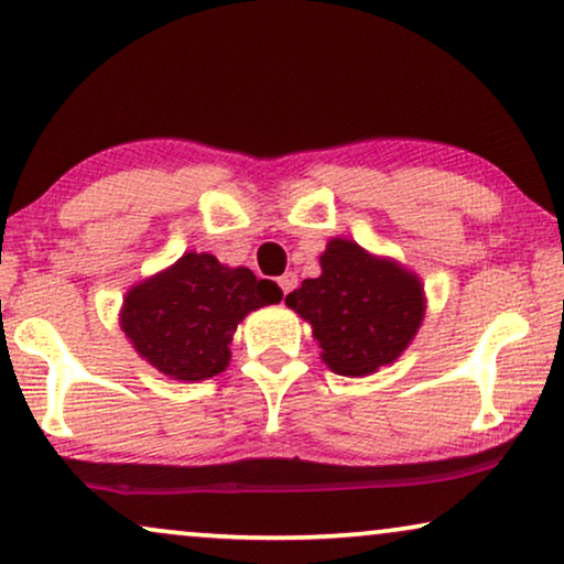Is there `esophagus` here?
I'll return each mask as SVG.
<instances>
[{
    "label": "esophagus",
    "instance_id": "34e87169",
    "mask_svg": "<svg viewBox=\"0 0 564 564\" xmlns=\"http://www.w3.org/2000/svg\"><path fill=\"white\" fill-rule=\"evenodd\" d=\"M276 282H280V290L284 292V295H288V292L297 288V274L295 272H284Z\"/></svg>",
    "mask_w": 564,
    "mask_h": 564
}]
</instances>
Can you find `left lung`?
<instances>
[{
    "label": "left lung",
    "mask_w": 564,
    "mask_h": 564,
    "mask_svg": "<svg viewBox=\"0 0 564 564\" xmlns=\"http://www.w3.org/2000/svg\"><path fill=\"white\" fill-rule=\"evenodd\" d=\"M284 303L311 323L323 365L344 377L392 365L426 315L421 276L351 238H330L321 253V276L305 280Z\"/></svg>",
    "instance_id": "1"
}]
</instances>
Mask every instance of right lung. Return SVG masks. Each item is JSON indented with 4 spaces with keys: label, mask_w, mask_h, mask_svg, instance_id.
<instances>
[{
    "label": "right lung",
    "mask_w": 564,
    "mask_h": 564,
    "mask_svg": "<svg viewBox=\"0 0 564 564\" xmlns=\"http://www.w3.org/2000/svg\"><path fill=\"white\" fill-rule=\"evenodd\" d=\"M280 300L276 282L220 264L213 253L187 251L126 292L120 328L161 375L199 382L226 372L238 323Z\"/></svg>",
    "instance_id": "right-lung-1"
}]
</instances>
